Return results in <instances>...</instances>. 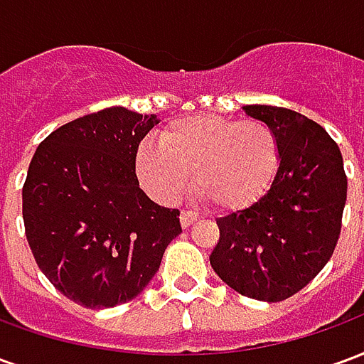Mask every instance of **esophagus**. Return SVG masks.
<instances>
[{"mask_svg": "<svg viewBox=\"0 0 364 364\" xmlns=\"http://www.w3.org/2000/svg\"><path fill=\"white\" fill-rule=\"evenodd\" d=\"M200 216L197 213H193V210H183L181 216H179V220H181L183 228H189L193 222H197Z\"/></svg>", "mask_w": 364, "mask_h": 364, "instance_id": "34e87169", "label": "esophagus"}]
</instances>
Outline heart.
I'll use <instances>...</instances> for the list:
<instances>
[{"instance_id":"b5f03b06","label":"heart","mask_w":364,"mask_h":364,"mask_svg":"<svg viewBox=\"0 0 364 364\" xmlns=\"http://www.w3.org/2000/svg\"><path fill=\"white\" fill-rule=\"evenodd\" d=\"M279 167V140L261 120L193 114L173 120L159 142L138 151L140 179L156 197L175 200L191 185L216 208L259 200Z\"/></svg>"}]
</instances>
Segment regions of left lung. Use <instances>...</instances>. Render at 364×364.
I'll use <instances>...</instances> for the list:
<instances>
[{"mask_svg":"<svg viewBox=\"0 0 364 364\" xmlns=\"http://www.w3.org/2000/svg\"><path fill=\"white\" fill-rule=\"evenodd\" d=\"M247 117L273 128L279 167L265 195L216 220L220 240L210 265L244 296L281 302L312 281L336 250L347 200L337 144L304 114L245 105Z\"/></svg>","mask_w":364,"mask_h":364,"instance_id":"1","label":"left lung"}]
</instances>
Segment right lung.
<instances>
[{
	"label": "right lung",
	"mask_w": 364,
	"mask_h": 364,
	"mask_svg": "<svg viewBox=\"0 0 364 364\" xmlns=\"http://www.w3.org/2000/svg\"><path fill=\"white\" fill-rule=\"evenodd\" d=\"M159 119L111 107L56 128L38 144L23 185L25 234L38 269L77 304L103 310L142 292L179 210L148 198L136 154Z\"/></svg>",
	"instance_id": "1"
}]
</instances>
